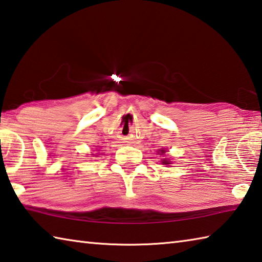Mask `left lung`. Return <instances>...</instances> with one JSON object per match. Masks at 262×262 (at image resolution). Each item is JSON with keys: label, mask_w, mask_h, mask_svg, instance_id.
<instances>
[{"label": "left lung", "mask_w": 262, "mask_h": 262, "mask_svg": "<svg viewBox=\"0 0 262 262\" xmlns=\"http://www.w3.org/2000/svg\"><path fill=\"white\" fill-rule=\"evenodd\" d=\"M166 152H167L166 150H163V148H161V150H159L158 153H159V155H160V156H165ZM161 163H162V165H170L171 161H169V159L165 158V159H163V160L161 161Z\"/></svg>", "instance_id": "1"}]
</instances>
